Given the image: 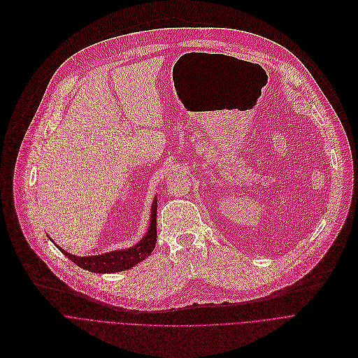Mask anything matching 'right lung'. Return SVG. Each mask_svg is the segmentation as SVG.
Instances as JSON below:
<instances>
[{
	"mask_svg": "<svg viewBox=\"0 0 358 358\" xmlns=\"http://www.w3.org/2000/svg\"><path fill=\"white\" fill-rule=\"evenodd\" d=\"M157 199H154L152 203V211H151V223L150 229L147 231V236H144L138 244L128 250H118L101 255L94 257H76L71 255L62 248H59L70 261H73L78 266L97 273H110V272H120L132 268L138 262L144 261L155 248L157 244Z\"/></svg>",
	"mask_w": 358,
	"mask_h": 358,
	"instance_id": "right-lung-1",
	"label": "right lung"
}]
</instances>
